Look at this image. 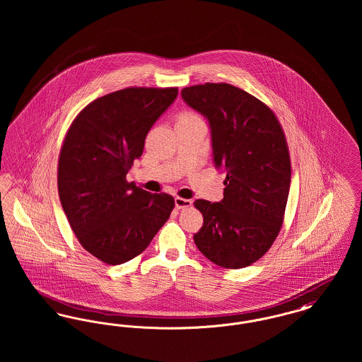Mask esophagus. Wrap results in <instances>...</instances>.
Returning <instances> with one entry per match:
<instances>
[{"label": "esophagus", "mask_w": 362, "mask_h": 362, "mask_svg": "<svg viewBox=\"0 0 362 362\" xmlns=\"http://www.w3.org/2000/svg\"><path fill=\"white\" fill-rule=\"evenodd\" d=\"M191 205H192L191 199L180 198V197L175 198V206L177 207V209H186V207H189Z\"/></svg>", "instance_id": "1"}]
</instances>
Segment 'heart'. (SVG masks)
<instances>
[{
	"instance_id": "1",
	"label": "heart",
	"mask_w": 362,
	"mask_h": 362,
	"mask_svg": "<svg viewBox=\"0 0 362 362\" xmlns=\"http://www.w3.org/2000/svg\"><path fill=\"white\" fill-rule=\"evenodd\" d=\"M192 118H198V115L192 114V112H182L179 117H177V122L179 121H189Z\"/></svg>"
}]
</instances>
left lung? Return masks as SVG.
<instances>
[{
  "label": "left lung",
  "instance_id": "obj_1",
  "mask_svg": "<svg viewBox=\"0 0 362 362\" xmlns=\"http://www.w3.org/2000/svg\"><path fill=\"white\" fill-rule=\"evenodd\" d=\"M182 98L206 117L216 167L226 171L221 202H194L204 216L194 241L220 267H247L270 250L284 223L292 175L285 133L267 104L238 86H186Z\"/></svg>",
  "mask_w": 362,
  "mask_h": 362
}]
</instances>
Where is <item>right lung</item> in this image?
Here are the masks:
<instances>
[{
    "mask_svg": "<svg viewBox=\"0 0 362 362\" xmlns=\"http://www.w3.org/2000/svg\"><path fill=\"white\" fill-rule=\"evenodd\" d=\"M177 88L129 86L98 98L71 122L58 158V194L89 254L115 266L139 255L171 216L170 194L127 182L145 138Z\"/></svg>",
    "mask_w": 362,
    "mask_h": 362,
    "instance_id": "add662e5",
    "label": "right lung"
}]
</instances>
